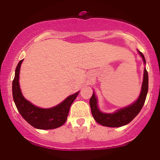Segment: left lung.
I'll list each match as a JSON object with an SVG mask.
<instances>
[{
    "label": "left lung",
    "instance_id": "8db88e82",
    "mask_svg": "<svg viewBox=\"0 0 160 160\" xmlns=\"http://www.w3.org/2000/svg\"><path fill=\"white\" fill-rule=\"evenodd\" d=\"M138 52L142 57L144 63H146V60H145L143 53L141 52L139 50ZM148 91V74L146 68H144V80H143L141 94L135 103L126 108H122V109L116 111L113 113H104L99 111L98 106H97V99L95 98V94L93 93L90 98V100H89V105L91 108L92 114L94 117L95 120L103 126L120 127V126H125V125L129 123L141 111V108L144 106L145 100H146Z\"/></svg>",
    "mask_w": 160,
    "mask_h": 160
}]
</instances>
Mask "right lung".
I'll list each match as a JSON object with an SVG mask.
<instances>
[{"instance_id": "add662e5", "label": "right lung", "mask_w": 160, "mask_h": 160, "mask_svg": "<svg viewBox=\"0 0 160 160\" xmlns=\"http://www.w3.org/2000/svg\"><path fill=\"white\" fill-rule=\"evenodd\" d=\"M23 59L18 64L12 81V97L19 113L33 127L39 129H53L60 127L67 120L69 109L79 92L68 97L58 105L48 109L40 108L27 101L20 90L19 78V70Z\"/></svg>"}]
</instances>
